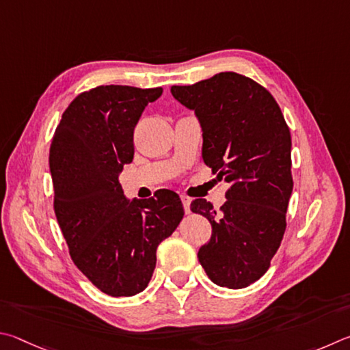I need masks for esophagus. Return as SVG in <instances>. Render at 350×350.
Listing matches in <instances>:
<instances>
[{
	"label": "esophagus",
	"mask_w": 350,
	"mask_h": 350,
	"mask_svg": "<svg viewBox=\"0 0 350 350\" xmlns=\"http://www.w3.org/2000/svg\"><path fill=\"white\" fill-rule=\"evenodd\" d=\"M181 201H183V207H185L186 213L191 212V198L186 197V195H181Z\"/></svg>",
	"instance_id": "1"
}]
</instances>
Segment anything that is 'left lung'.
Listing matches in <instances>:
<instances>
[{"label":"left lung","mask_w":350,"mask_h":350,"mask_svg":"<svg viewBox=\"0 0 350 350\" xmlns=\"http://www.w3.org/2000/svg\"><path fill=\"white\" fill-rule=\"evenodd\" d=\"M170 92L195 110L203 161L229 185L219 212L203 198L192 201L191 211L212 226L198 260L215 284L243 289L267 272L283 240L293 189L291 131L271 92L240 73L221 72Z\"/></svg>","instance_id":"1"}]
</instances>
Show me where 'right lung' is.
<instances>
[{
    "mask_svg": "<svg viewBox=\"0 0 350 350\" xmlns=\"http://www.w3.org/2000/svg\"><path fill=\"white\" fill-rule=\"evenodd\" d=\"M161 94V88L98 85L67 106L52 138L53 209L70 258L110 297L146 289L158 244L185 215L175 192L129 201L118 181L133 159L135 126Z\"/></svg>",
    "mask_w": 350,
    "mask_h": 350,
    "instance_id": "obj_1",
    "label": "right lung"
}]
</instances>
